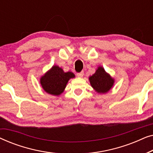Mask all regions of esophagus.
Wrapping results in <instances>:
<instances>
[{"instance_id": "obj_1", "label": "esophagus", "mask_w": 153, "mask_h": 153, "mask_svg": "<svg viewBox=\"0 0 153 153\" xmlns=\"http://www.w3.org/2000/svg\"><path fill=\"white\" fill-rule=\"evenodd\" d=\"M76 76H78V77H82L83 76V72H81L76 73Z\"/></svg>"}]
</instances>
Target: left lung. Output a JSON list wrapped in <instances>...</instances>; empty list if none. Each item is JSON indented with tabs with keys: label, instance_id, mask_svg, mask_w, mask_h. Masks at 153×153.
<instances>
[{
	"label": "left lung",
	"instance_id": "1",
	"mask_svg": "<svg viewBox=\"0 0 153 153\" xmlns=\"http://www.w3.org/2000/svg\"><path fill=\"white\" fill-rule=\"evenodd\" d=\"M89 80L92 87L97 93H107L111 88L114 83V79L102 67L98 68L95 74L90 76Z\"/></svg>",
	"mask_w": 153,
	"mask_h": 153
}]
</instances>
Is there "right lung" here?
I'll list each match as a JSON object with an SVG mask.
<instances>
[{
  "label": "right lung",
  "mask_w": 153,
  "mask_h": 153,
  "mask_svg": "<svg viewBox=\"0 0 153 153\" xmlns=\"http://www.w3.org/2000/svg\"><path fill=\"white\" fill-rule=\"evenodd\" d=\"M74 77L72 72H64L61 68L55 65L42 77L40 83L47 93L59 95L63 92L69 79Z\"/></svg>",
  "instance_id": "1"
}]
</instances>
